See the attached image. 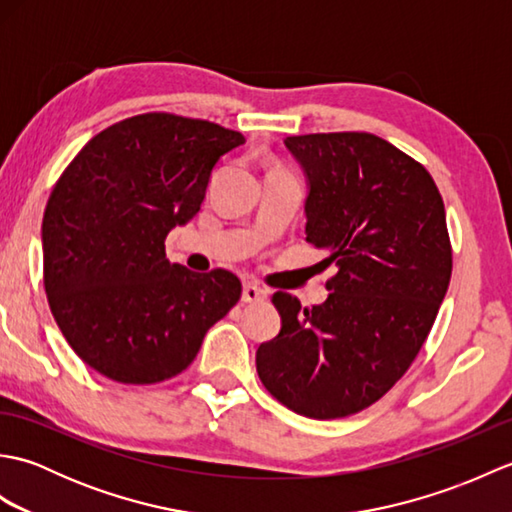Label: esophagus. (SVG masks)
Returning <instances> with one entry per match:
<instances>
[{"instance_id": "obj_1", "label": "esophagus", "mask_w": 512, "mask_h": 512, "mask_svg": "<svg viewBox=\"0 0 512 512\" xmlns=\"http://www.w3.org/2000/svg\"><path fill=\"white\" fill-rule=\"evenodd\" d=\"M268 297V290L253 284V281H248V284H244V290H242V301L244 303H259L264 301Z\"/></svg>"}]
</instances>
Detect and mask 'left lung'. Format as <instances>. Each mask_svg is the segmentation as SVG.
I'll return each instance as SVG.
<instances>
[{"label": "left lung", "mask_w": 512, "mask_h": 512, "mask_svg": "<svg viewBox=\"0 0 512 512\" xmlns=\"http://www.w3.org/2000/svg\"><path fill=\"white\" fill-rule=\"evenodd\" d=\"M308 178L306 239L336 275L321 306L275 292L281 330L257 374L317 420L374 405L407 372L447 295L453 255L442 195L420 162L367 132L288 136Z\"/></svg>", "instance_id": "obj_1"}]
</instances>
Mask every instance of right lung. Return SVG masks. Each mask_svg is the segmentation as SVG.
Returning <instances> with one entry per match:
<instances>
[{
	"label": "right lung",
	"instance_id": "add662e5",
	"mask_svg": "<svg viewBox=\"0 0 512 512\" xmlns=\"http://www.w3.org/2000/svg\"><path fill=\"white\" fill-rule=\"evenodd\" d=\"M246 140L217 123L149 112L96 134L43 213V286L76 356L125 385L184 372L242 297L224 268L169 264L165 237L200 211L211 171Z\"/></svg>",
	"mask_w": 512,
	"mask_h": 512
}]
</instances>
